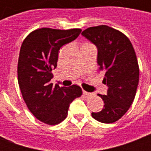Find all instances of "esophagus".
Masks as SVG:
<instances>
[{
  "label": "esophagus",
  "instance_id": "obj_1",
  "mask_svg": "<svg viewBox=\"0 0 151 151\" xmlns=\"http://www.w3.org/2000/svg\"><path fill=\"white\" fill-rule=\"evenodd\" d=\"M83 95H85L86 97H90V96H91L92 94L91 93H89V92H86L85 91H83Z\"/></svg>",
  "mask_w": 151,
  "mask_h": 151
}]
</instances>
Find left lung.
Instances as JSON below:
<instances>
[{
	"mask_svg": "<svg viewBox=\"0 0 151 151\" xmlns=\"http://www.w3.org/2000/svg\"><path fill=\"white\" fill-rule=\"evenodd\" d=\"M82 35L97 47L99 69L104 73L106 95L103 110L92 112L99 122L110 124L123 116L132 105L139 81V67L132 43L125 35L106 25L92 27Z\"/></svg>",
	"mask_w": 151,
	"mask_h": 151,
	"instance_id": "8db88e82",
	"label": "left lung"
}]
</instances>
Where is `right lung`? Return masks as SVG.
<instances>
[{"label": "right lung", "instance_id": "1", "mask_svg": "<svg viewBox=\"0 0 151 151\" xmlns=\"http://www.w3.org/2000/svg\"><path fill=\"white\" fill-rule=\"evenodd\" d=\"M81 29L40 28L22 43L18 63V81L28 109L38 120L50 125L60 123L69 104L82 95L77 85L60 87L51 83L57 65L60 48L78 37Z\"/></svg>", "mask_w": 151, "mask_h": 151}]
</instances>
